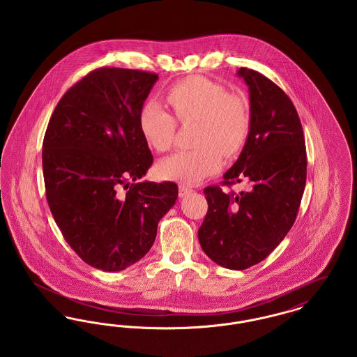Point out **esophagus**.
I'll return each instance as SVG.
<instances>
[{"label":"esophagus","instance_id":"1","mask_svg":"<svg viewBox=\"0 0 357 357\" xmlns=\"http://www.w3.org/2000/svg\"><path fill=\"white\" fill-rule=\"evenodd\" d=\"M192 192V188L187 185H179V197H185L187 194Z\"/></svg>","mask_w":357,"mask_h":357}]
</instances>
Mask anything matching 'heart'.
Masks as SVG:
<instances>
[{"label":"heart","instance_id":"1","mask_svg":"<svg viewBox=\"0 0 357 357\" xmlns=\"http://www.w3.org/2000/svg\"><path fill=\"white\" fill-rule=\"evenodd\" d=\"M166 100L175 118L156 102H146L139 114L142 135L153 150L165 153L175 143L176 119L181 124L195 123L197 149L160 160L158 170L163 178L198 183L220 169L221 153L231 158L242 150L250 128L249 107L242 96L204 76H190L171 86Z\"/></svg>","mask_w":357,"mask_h":357}]
</instances>
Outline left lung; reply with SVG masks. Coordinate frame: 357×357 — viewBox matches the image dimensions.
<instances>
[{
    "label": "left lung",
    "mask_w": 357,
    "mask_h": 357,
    "mask_svg": "<svg viewBox=\"0 0 357 357\" xmlns=\"http://www.w3.org/2000/svg\"><path fill=\"white\" fill-rule=\"evenodd\" d=\"M250 91V130L222 186L248 182V191L204 187L208 204L199 243L215 264L243 271L264 261L296 221L306 183L303 126L288 95L262 73L241 68Z\"/></svg>",
    "instance_id": "left-lung-1"
}]
</instances>
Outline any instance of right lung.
Returning a JSON list of instances; mask_svg holds the SVG:
<instances>
[{"label": "right lung", "mask_w": 357, "mask_h": 357, "mask_svg": "<svg viewBox=\"0 0 357 357\" xmlns=\"http://www.w3.org/2000/svg\"><path fill=\"white\" fill-rule=\"evenodd\" d=\"M156 80L139 69H93L57 102L44 136L52 215L75 253L104 272L147 255L178 198L174 182L131 183L153 162L139 114Z\"/></svg>", "instance_id": "1"}]
</instances>
